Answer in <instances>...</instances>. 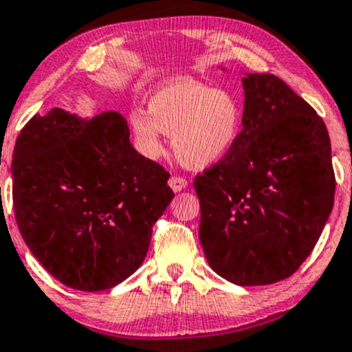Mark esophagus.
Returning a JSON list of instances; mask_svg holds the SVG:
<instances>
[{"label": "esophagus", "mask_w": 352, "mask_h": 352, "mask_svg": "<svg viewBox=\"0 0 352 352\" xmlns=\"http://www.w3.org/2000/svg\"><path fill=\"white\" fill-rule=\"evenodd\" d=\"M187 185H188V182L184 179V177L173 175V177H170V180H168V187L172 188L173 192H182L184 188H187Z\"/></svg>", "instance_id": "esophagus-1"}]
</instances>
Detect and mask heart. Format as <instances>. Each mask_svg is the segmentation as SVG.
<instances>
[{
  "instance_id": "heart-1",
  "label": "heart",
  "mask_w": 352,
  "mask_h": 352,
  "mask_svg": "<svg viewBox=\"0 0 352 352\" xmlns=\"http://www.w3.org/2000/svg\"><path fill=\"white\" fill-rule=\"evenodd\" d=\"M130 123L144 155L160 157L164 133H168L173 153L185 167L204 170L223 160L239 144L244 110L230 91L173 78L150 95L148 110L135 108Z\"/></svg>"
}]
</instances>
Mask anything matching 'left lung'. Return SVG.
I'll list each match as a JSON object with an SVG mask.
<instances>
[{
    "instance_id": "1",
    "label": "left lung",
    "mask_w": 352,
    "mask_h": 352,
    "mask_svg": "<svg viewBox=\"0 0 352 352\" xmlns=\"http://www.w3.org/2000/svg\"><path fill=\"white\" fill-rule=\"evenodd\" d=\"M244 130L223 160L195 177L207 262L237 285L287 279L309 257L334 206L322 118L283 80L247 73Z\"/></svg>"
}]
</instances>
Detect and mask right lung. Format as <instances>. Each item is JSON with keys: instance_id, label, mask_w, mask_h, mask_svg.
<instances>
[{"instance_id": "1", "label": "right lung", "mask_w": 352, "mask_h": 352, "mask_svg": "<svg viewBox=\"0 0 352 352\" xmlns=\"http://www.w3.org/2000/svg\"><path fill=\"white\" fill-rule=\"evenodd\" d=\"M13 206L26 245L55 279L105 291L142 265L172 202L170 173L130 144L118 111L34 115L13 152Z\"/></svg>"}]
</instances>
